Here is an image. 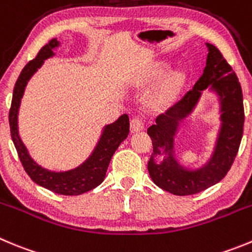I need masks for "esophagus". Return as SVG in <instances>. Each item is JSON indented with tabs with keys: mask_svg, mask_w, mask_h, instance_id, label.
<instances>
[{
	"mask_svg": "<svg viewBox=\"0 0 252 252\" xmlns=\"http://www.w3.org/2000/svg\"><path fill=\"white\" fill-rule=\"evenodd\" d=\"M130 129L133 133H135V131H140L144 129V123H143V121L140 118H133L130 121Z\"/></svg>",
	"mask_w": 252,
	"mask_h": 252,
	"instance_id": "1",
	"label": "esophagus"
}]
</instances>
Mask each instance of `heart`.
I'll return each mask as SVG.
<instances>
[{"label": "heart", "instance_id": "1", "mask_svg": "<svg viewBox=\"0 0 252 252\" xmlns=\"http://www.w3.org/2000/svg\"><path fill=\"white\" fill-rule=\"evenodd\" d=\"M166 69V64L163 62H157L150 65L142 76L137 79V86L144 87L160 78ZM185 83V74L180 70L169 73L168 76L159 83L152 98V104L154 107H168L173 104L179 95L183 86Z\"/></svg>", "mask_w": 252, "mask_h": 252}]
</instances>
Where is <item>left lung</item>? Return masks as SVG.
Wrapping results in <instances>:
<instances>
[{
  "mask_svg": "<svg viewBox=\"0 0 252 252\" xmlns=\"http://www.w3.org/2000/svg\"><path fill=\"white\" fill-rule=\"evenodd\" d=\"M206 47V65L191 91L148 128L153 142V154L148 161L149 175L155 185L174 195L197 194L220 182L231 168L243 138L245 115L239 79L220 51L211 43ZM205 89L218 95L220 129L211 159L200 168L189 169L175 158V135L179 124L191 114ZM157 156L161 158L159 162Z\"/></svg>",
  "mask_w": 252,
  "mask_h": 252,
  "instance_id": "8db88e82",
  "label": "left lung"
}]
</instances>
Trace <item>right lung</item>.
<instances>
[{
  "label": "right lung",
  "instance_id": "1",
  "mask_svg": "<svg viewBox=\"0 0 252 252\" xmlns=\"http://www.w3.org/2000/svg\"><path fill=\"white\" fill-rule=\"evenodd\" d=\"M60 44L57 38L51 39L49 43L42 47L36 58L28 62L22 69L13 88L12 103L8 115L9 128L21 163L31 179L39 187L46 188L57 194L81 195L102 184L113 154L118 149L121 143L128 137L129 118L126 114H123L114 123L105 126L92 154L77 168L65 171H52L37 164L31 158L30 153L18 133V109L21 99L31 77L38 70V68L42 67L44 61L55 56L53 51L60 47Z\"/></svg>",
  "mask_w": 252,
  "mask_h": 252
}]
</instances>
